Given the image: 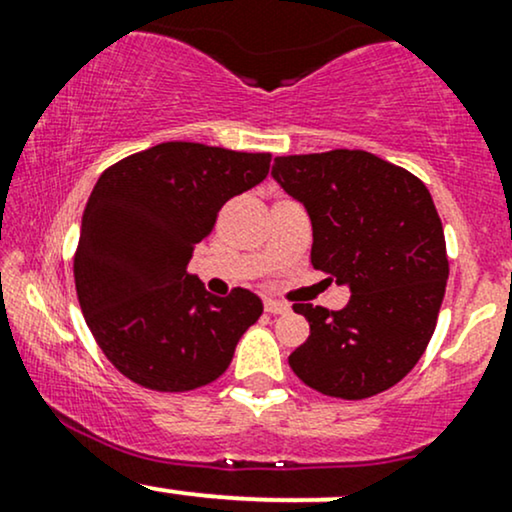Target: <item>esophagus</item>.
I'll return each mask as SVG.
<instances>
[{
	"label": "esophagus",
	"mask_w": 512,
	"mask_h": 512,
	"mask_svg": "<svg viewBox=\"0 0 512 512\" xmlns=\"http://www.w3.org/2000/svg\"><path fill=\"white\" fill-rule=\"evenodd\" d=\"M264 310H267L269 315H284V313H289V305L267 298V301H264Z\"/></svg>",
	"instance_id": "esophagus-1"
}]
</instances>
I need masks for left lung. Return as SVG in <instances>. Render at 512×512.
I'll return each mask as SVG.
<instances>
[{
  "instance_id": "1",
  "label": "left lung",
  "mask_w": 512,
  "mask_h": 512,
  "mask_svg": "<svg viewBox=\"0 0 512 512\" xmlns=\"http://www.w3.org/2000/svg\"><path fill=\"white\" fill-rule=\"evenodd\" d=\"M272 175L308 209L313 267L351 289L342 310L293 305L310 337L289 356L291 370L322 395L351 402L390 390L424 356L448 284L431 192L361 149L279 156Z\"/></svg>"
}]
</instances>
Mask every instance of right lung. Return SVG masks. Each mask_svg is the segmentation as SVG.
Returning <instances> with one entry per match:
<instances>
[{
    "label": "right lung",
    "mask_w": 512,
    "mask_h": 512,
    "mask_svg": "<svg viewBox=\"0 0 512 512\" xmlns=\"http://www.w3.org/2000/svg\"><path fill=\"white\" fill-rule=\"evenodd\" d=\"M272 154L166 142L103 170L74 252L81 313L96 344L132 383L190 392L231 366L262 315L248 289L211 296L187 274L219 209L267 178Z\"/></svg>",
    "instance_id": "obj_1"
}]
</instances>
